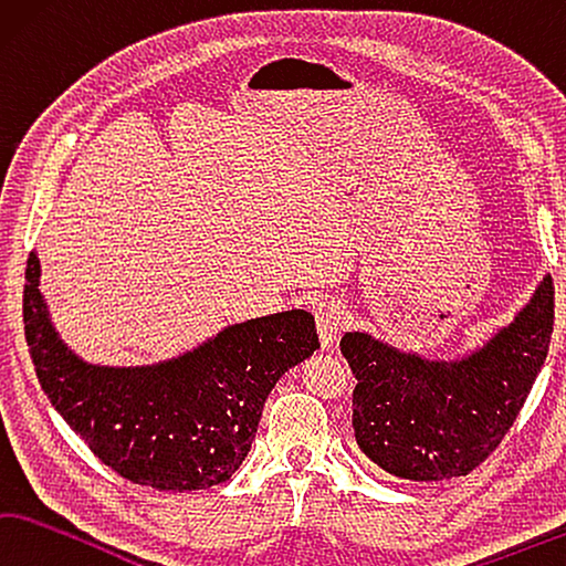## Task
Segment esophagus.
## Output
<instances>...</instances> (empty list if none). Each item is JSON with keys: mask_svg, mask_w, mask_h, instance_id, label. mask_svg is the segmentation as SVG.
Here are the masks:
<instances>
[{"mask_svg": "<svg viewBox=\"0 0 566 566\" xmlns=\"http://www.w3.org/2000/svg\"><path fill=\"white\" fill-rule=\"evenodd\" d=\"M315 323H318V335L321 343L328 348V345L335 343L338 333L345 328L348 323V305H345L340 298H333V295H325L318 303H315Z\"/></svg>", "mask_w": 566, "mask_h": 566, "instance_id": "obj_1", "label": "esophagus"}]
</instances>
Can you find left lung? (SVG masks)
Here are the masks:
<instances>
[{
	"label": "left lung",
	"instance_id": "8db88e82",
	"mask_svg": "<svg viewBox=\"0 0 566 566\" xmlns=\"http://www.w3.org/2000/svg\"><path fill=\"white\" fill-rule=\"evenodd\" d=\"M554 283L544 275L507 328L458 360L395 350L368 333H345L355 375L353 430L380 470L410 482L470 474L500 448L547 360Z\"/></svg>",
	"mask_w": 566,
	"mask_h": 566
}]
</instances>
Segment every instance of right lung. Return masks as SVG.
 <instances>
[{
	"label": "right lung",
	"mask_w": 566,
	"mask_h": 566,
	"mask_svg": "<svg viewBox=\"0 0 566 566\" xmlns=\"http://www.w3.org/2000/svg\"><path fill=\"white\" fill-rule=\"evenodd\" d=\"M29 253L24 335L39 385L98 460L164 492L208 490L241 468L265 398L321 348L308 311L228 325L196 350L138 368L78 358L59 338Z\"/></svg>",
	"instance_id": "right-lung-1"
}]
</instances>
